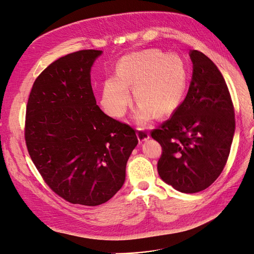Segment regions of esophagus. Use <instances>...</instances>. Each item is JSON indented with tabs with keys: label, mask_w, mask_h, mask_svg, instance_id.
Listing matches in <instances>:
<instances>
[{
	"label": "esophagus",
	"mask_w": 254,
	"mask_h": 254,
	"mask_svg": "<svg viewBox=\"0 0 254 254\" xmlns=\"http://www.w3.org/2000/svg\"><path fill=\"white\" fill-rule=\"evenodd\" d=\"M136 135H137V138H138L139 143H143V141H146V140L149 139V137H150L148 131L145 130V129H143V128H137Z\"/></svg>",
	"instance_id": "esophagus-1"
}]
</instances>
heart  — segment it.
<instances>
[{
  "mask_svg": "<svg viewBox=\"0 0 254 254\" xmlns=\"http://www.w3.org/2000/svg\"><path fill=\"white\" fill-rule=\"evenodd\" d=\"M188 70L184 59L177 54H165L151 49L122 57L117 65V76L103 83L101 104L106 113L123 117L130 102L128 86H133L138 105L134 118L144 124L155 116L173 113L185 95Z\"/></svg>",
  "mask_w": 254,
  "mask_h": 254,
  "instance_id": "1",
  "label": "heart"
}]
</instances>
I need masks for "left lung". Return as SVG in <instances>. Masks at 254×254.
Instances as JSON below:
<instances>
[{
    "mask_svg": "<svg viewBox=\"0 0 254 254\" xmlns=\"http://www.w3.org/2000/svg\"><path fill=\"white\" fill-rule=\"evenodd\" d=\"M192 76L188 94L172 117L151 136L161 146L157 171L182 192L207 189L220 176L230 152L236 120L228 87L217 65L191 50Z\"/></svg>",
    "mask_w": 254,
    "mask_h": 254,
    "instance_id": "8db88e82",
    "label": "left lung"
}]
</instances>
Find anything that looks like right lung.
<instances>
[{
  "label": "right lung",
  "mask_w": 254,
  "mask_h": 254,
  "mask_svg": "<svg viewBox=\"0 0 254 254\" xmlns=\"http://www.w3.org/2000/svg\"><path fill=\"white\" fill-rule=\"evenodd\" d=\"M100 50L55 60L34 81L25 121L26 145L49 188L73 204L96 206L124 185L138 140L135 130L97 105L90 68Z\"/></svg>",
  "instance_id": "1"
}]
</instances>
